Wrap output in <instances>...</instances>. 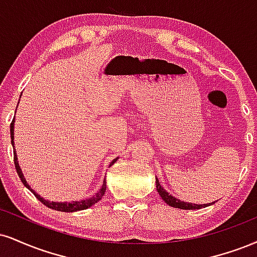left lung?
I'll return each mask as SVG.
<instances>
[{"instance_id":"left-lung-1","label":"left lung","mask_w":257,"mask_h":257,"mask_svg":"<svg viewBox=\"0 0 257 257\" xmlns=\"http://www.w3.org/2000/svg\"><path fill=\"white\" fill-rule=\"evenodd\" d=\"M156 184H157V190H158L159 195L162 199L165 201L166 203H168L169 206L171 207H175V208H181V209H200L202 208V207H207V206H211L213 203H206V205H195V203H190V202H184V201H181L178 199H176L172 195H170V194L166 191L164 188L160 185L158 178H156Z\"/></svg>"}]
</instances>
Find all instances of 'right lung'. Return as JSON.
Returning <instances> with one entry per match:
<instances>
[{
    "label": "right lung",
    "mask_w": 257,
    "mask_h": 257,
    "mask_svg": "<svg viewBox=\"0 0 257 257\" xmlns=\"http://www.w3.org/2000/svg\"><path fill=\"white\" fill-rule=\"evenodd\" d=\"M11 139H12V146H13V148H14V119L12 120V123H11ZM117 159H118V158L113 159L112 162L110 163V166L113 165V164L116 163ZM14 164H15V170H17L18 175H19V178L21 179V182H23V184L25 185V187H26L27 189H30V191H32L33 195H35L37 199H38L40 202L43 203V205H45L46 207H49V208H51V209H55V211L76 212V211H82V209H87V208H89V207L93 206L94 203H97L98 201L104 196L105 190H106V181H105V178H104L103 185H101L100 189H99L98 193H95V195L89 197V199L80 200V201H73V202H54V201L44 200L42 196L39 195L38 193H36L35 190L31 189L29 183H27V181L25 179L23 171H21V169L19 166V163H18V157H17V152H15V148H14Z\"/></svg>",
    "instance_id": "obj_1"
}]
</instances>
